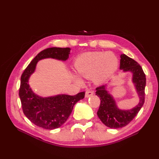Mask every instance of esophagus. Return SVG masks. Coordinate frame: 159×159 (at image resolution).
<instances>
[{
	"label": "esophagus",
	"mask_w": 159,
	"mask_h": 159,
	"mask_svg": "<svg viewBox=\"0 0 159 159\" xmlns=\"http://www.w3.org/2000/svg\"><path fill=\"white\" fill-rule=\"evenodd\" d=\"M93 95V91L91 90H87L85 91V97L86 98H88L89 97H91V95Z\"/></svg>",
	"instance_id": "34e87169"
}]
</instances>
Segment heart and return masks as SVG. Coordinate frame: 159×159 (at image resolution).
Segmentation results:
<instances>
[{"mask_svg": "<svg viewBox=\"0 0 159 159\" xmlns=\"http://www.w3.org/2000/svg\"><path fill=\"white\" fill-rule=\"evenodd\" d=\"M118 65L117 57L111 52H88L79 56L75 60V71L84 78L92 77L95 84H101L106 81L116 70ZM75 81L81 82L78 76Z\"/></svg>", "mask_w": 159, "mask_h": 159, "instance_id": "heart-1", "label": "heart"}]
</instances>
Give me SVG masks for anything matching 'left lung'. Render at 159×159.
I'll use <instances>...</instances> for the list:
<instances>
[{"instance_id":"8db88e82","label":"left lung","mask_w":159,"mask_h":159,"mask_svg":"<svg viewBox=\"0 0 159 159\" xmlns=\"http://www.w3.org/2000/svg\"><path fill=\"white\" fill-rule=\"evenodd\" d=\"M120 68L123 72L131 74L133 84L139 102L132 109H121L117 106L113 96L108 91L109 84L96 88L95 95L101 100L100 106L97 112L98 116L107 127L119 129L126 126L136 116L145 102V88L146 77L140 65L127 55L120 56Z\"/></svg>"}]
</instances>
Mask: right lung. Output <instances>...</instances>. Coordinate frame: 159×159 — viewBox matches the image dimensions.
I'll use <instances>...</instances> for the list:
<instances>
[{
	"label": "right lung",
	"mask_w": 159,
	"mask_h": 159,
	"mask_svg": "<svg viewBox=\"0 0 159 159\" xmlns=\"http://www.w3.org/2000/svg\"><path fill=\"white\" fill-rule=\"evenodd\" d=\"M70 50V48L57 47L42 50L32 60L21 76L19 97L23 113L36 126L48 130L61 127L68 119L74 105L84 98L85 92L75 95L58 94L42 97L34 92L30 87L29 79L34 73L38 61L46 58L66 61Z\"/></svg>",
	"instance_id": "right-lung-1"
}]
</instances>
